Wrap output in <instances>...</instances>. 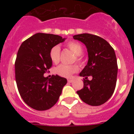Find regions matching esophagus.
Segmentation results:
<instances>
[{
	"instance_id": "1",
	"label": "esophagus",
	"mask_w": 134,
	"mask_h": 134,
	"mask_svg": "<svg viewBox=\"0 0 134 134\" xmlns=\"http://www.w3.org/2000/svg\"><path fill=\"white\" fill-rule=\"evenodd\" d=\"M67 81L69 82V83H72V82H73V80H71V79H68V80H67Z\"/></svg>"
}]
</instances>
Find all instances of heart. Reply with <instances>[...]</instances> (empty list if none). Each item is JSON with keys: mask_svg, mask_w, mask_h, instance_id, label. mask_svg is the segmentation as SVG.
Segmentation results:
<instances>
[{"mask_svg": "<svg viewBox=\"0 0 134 134\" xmlns=\"http://www.w3.org/2000/svg\"><path fill=\"white\" fill-rule=\"evenodd\" d=\"M67 48L76 55L74 61H76L80 65H83L84 63L83 59L82 57V53L83 48L81 44L75 42H70L67 43ZM51 60L53 63H58L60 59V49L59 46H53L50 51ZM79 71V67L76 65H60L55 69V72L58 75L62 77L70 78L76 72Z\"/></svg>", "mask_w": 134, "mask_h": 134, "instance_id": "1", "label": "heart"}]
</instances>
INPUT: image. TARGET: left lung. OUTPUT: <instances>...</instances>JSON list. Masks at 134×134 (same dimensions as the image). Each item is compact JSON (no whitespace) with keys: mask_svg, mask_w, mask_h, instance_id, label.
I'll return each instance as SVG.
<instances>
[{"mask_svg":"<svg viewBox=\"0 0 134 134\" xmlns=\"http://www.w3.org/2000/svg\"><path fill=\"white\" fill-rule=\"evenodd\" d=\"M73 38L83 43L88 53V64L79 74L84 77L83 88L76 92L86 104L100 106L110 99L116 86L118 64L115 51L107 41L94 35H76Z\"/></svg>","mask_w":134,"mask_h":134,"instance_id":"left-lung-1","label":"left lung"}]
</instances>
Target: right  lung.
Returning <instances> with one entry per match:
<instances>
[{
	"label": "right lung",
	"instance_id": "1",
	"mask_svg": "<svg viewBox=\"0 0 134 134\" xmlns=\"http://www.w3.org/2000/svg\"><path fill=\"white\" fill-rule=\"evenodd\" d=\"M65 40L56 35L39 32L24 41L18 51L16 86L24 102L33 109L46 110L53 107L67 83L65 78L58 75L49 79L44 76L52 67L51 49Z\"/></svg>",
	"mask_w": 134,
	"mask_h": 134
}]
</instances>
